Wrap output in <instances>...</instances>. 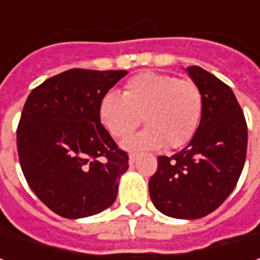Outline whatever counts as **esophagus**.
I'll return each mask as SVG.
<instances>
[{
	"label": "esophagus",
	"mask_w": 260,
	"mask_h": 260,
	"mask_svg": "<svg viewBox=\"0 0 260 260\" xmlns=\"http://www.w3.org/2000/svg\"><path fill=\"white\" fill-rule=\"evenodd\" d=\"M136 159H137V153H130V155H128V162H130V164H135Z\"/></svg>",
	"instance_id": "obj_1"
}]
</instances>
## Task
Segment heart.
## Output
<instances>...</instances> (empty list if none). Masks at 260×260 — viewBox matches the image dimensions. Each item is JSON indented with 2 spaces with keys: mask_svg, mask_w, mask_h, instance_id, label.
Returning <instances> with one entry per match:
<instances>
[{
  "mask_svg": "<svg viewBox=\"0 0 260 260\" xmlns=\"http://www.w3.org/2000/svg\"><path fill=\"white\" fill-rule=\"evenodd\" d=\"M105 130L117 139L128 136L143 123L145 130L123 142L127 150L181 147L197 132L203 115V94L189 79L143 72L125 84L124 92L108 91L98 105Z\"/></svg>",
  "mask_w": 260,
  "mask_h": 260,
  "instance_id": "heart-1",
  "label": "heart"
}]
</instances>
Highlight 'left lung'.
<instances>
[{
	"instance_id": "left-lung-1",
	"label": "left lung",
	"mask_w": 260,
	"mask_h": 260,
	"mask_svg": "<svg viewBox=\"0 0 260 260\" xmlns=\"http://www.w3.org/2000/svg\"><path fill=\"white\" fill-rule=\"evenodd\" d=\"M203 94V115L191 142L171 157H157L149 194L162 214L194 220L225 201L246 160L247 125L230 86L200 66L185 69Z\"/></svg>"
}]
</instances>
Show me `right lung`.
Here are the masks:
<instances>
[{
    "label": "right lung",
    "instance_id": "1",
    "mask_svg": "<svg viewBox=\"0 0 260 260\" xmlns=\"http://www.w3.org/2000/svg\"><path fill=\"white\" fill-rule=\"evenodd\" d=\"M125 75L69 69L46 79L25 101L17 128L20 165L31 191L60 217L95 215L117 198L128 156L101 124L98 105Z\"/></svg>",
    "mask_w": 260,
    "mask_h": 260
}]
</instances>
